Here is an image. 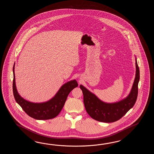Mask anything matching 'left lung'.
<instances>
[{
	"mask_svg": "<svg viewBox=\"0 0 154 154\" xmlns=\"http://www.w3.org/2000/svg\"><path fill=\"white\" fill-rule=\"evenodd\" d=\"M135 78L131 92L126 98L120 101L112 103L102 101L95 94L80 85L86 111L92 118L101 122H114L123 117L134 106L137 99L138 83L140 79V72L137 59H135Z\"/></svg>",
	"mask_w": 154,
	"mask_h": 154,
	"instance_id": "8db88e82",
	"label": "left lung"
}]
</instances>
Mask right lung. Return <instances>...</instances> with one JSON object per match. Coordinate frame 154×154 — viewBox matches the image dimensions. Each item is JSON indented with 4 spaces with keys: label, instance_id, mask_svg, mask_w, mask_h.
I'll use <instances>...</instances> for the list:
<instances>
[{
    "label": "right lung",
    "instance_id": "1",
    "mask_svg": "<svg viewBox=\"0 0 154 154\" xmlns=\"http://www.w3.org/2000/svg\"><path fill=\"white\" fill-rule=\"evenodd\" d=\"M15 63L13 66V90L14 98L26 114L37 120H47L55 118L62 109L69 93L78 84L75 80L70 81L61 86L56 95L48 101L33 103L28 101L20 96L17 91L15 76Z\"/></svg>",
    "mask_w": 154,
    "mask_h": 154
}]
</instances>
